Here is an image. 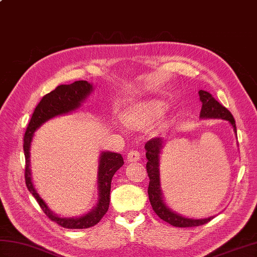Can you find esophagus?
Here are the masks:
<instances>
[{
    "label": "esophagus",
    "mask_w": 257,
    "mask_h": 257,
    "mask_svg": "<svg viewBox=\"0 0 257 257\" xmlns=\"http://www.w3.org/2000/svg\"><path fill=\"white\" fill-rule=\"evenodd\" d=\"M127 160H128L129 162L139 161V160H140V154H139V151H137V150L129 151L128 155H127Z\"/></svg>",
    "instance_id": "1"
}]
</instances>
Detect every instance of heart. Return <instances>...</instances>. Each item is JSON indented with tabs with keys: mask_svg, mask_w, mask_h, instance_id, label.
Here are the masks:
<instances>
[{
	"mask_svg": "<svg viewBox=\"0 0 257 257\" xmlns=\"http://www.w3.org/2000/svg\"><path fill=\"white\" fill-rule=\"evenodd\" d=\"M161 111L162 105L159 102L139 103L127 109L122 114V120L129 127L143 129L154 122Z\"/></svg>",
	"mask_w": 257,
	"mask_h": 257,
	"instance_id": "heart-1",
	"label": "heart"
}]
</instances>
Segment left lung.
Instances as JSON below:
<instances>
[{"instance_id": "left-lung-1", "label": "left lung", "mask_w": 257, "mask_h": 257, "mask_svg": "<svg viewBox=\"0 0 257 257\" xmlns=\"http://www.w3.org/2000/svg\"><path fill=\"white\" fill-rule=\"evenodd\" d=\"M200 100L202 102L200 117L201 118H220L228 120V122L232 124L234 132L236 133L235 120H234L232 113L227 109L222 106L214 97H213L209 91L200 90L199 91ZM162 139L161 138H152L147 141L145 145L146 148V157L148 159L147 162V173L149 177V187H148V195L152 209H154L156 214L160 217L161 220L169 223L173 226L177 227H194L203 225L205 223L210 222L214 216H210L207 219L194 220L188 219L172 212L165 204L161 196L160 190V173H159V155L162 149Z\"/></svg>"}]
</instances>
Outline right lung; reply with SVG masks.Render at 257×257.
<instances>
[{"instance_id": "1", "label": "right lung", "mask_w": 257, "mask_h": 257, "mask_svg": "<svg viewBox=\"0 0 257 257\" xmlns=\"http://www.w3.org/2000/svg\"><path fill=\"white\" fill-rule=\"evenodd\" d=\"M92 90V85L86 80H77L70 85H59L53 91L48 92L42 98L40 103L36 106L32 118L27 125L24 135V155H25V183L32 195L36 199L38 205L48 219L57 223L65 228H88L96 225L103 215L106 214L110 202V188L111 179L118 169L123 165L122 156L114 152H102L98 167V187H99V200L96 207L91 212L87 213L84 216L73 217H59L46 206L40 195L37 194L32 183L31 170H30V146L33 138V134L42 123L47 121L58 114L67 113L73 111L80 106V102L85 100Z\"/></svg>"}]
</instances>
